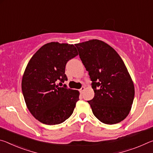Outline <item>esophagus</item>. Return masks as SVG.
<instances>
[{
  "label": "esophagus",
  "mask_w": 153,
  "mask_h": 153,
  "mask_svg": "<svg viewBox=\"0 0 153 153\" xmlns=\"http://www.w3.org/2000/svg\"><path fill=\"white\" fill-rule=\"evenodd\" d=\"M84 90H85V87H84V86H82V87L81 88V89H80V90H79V91H80V92H81V93H82H82H83V92H84Z\"/></svg>",
  "instance_id": "1"
}]
</instances>
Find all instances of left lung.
I'll return each mask as SVG.
<instances>
[{"label": "left lung", "mask_w": 153, "mask_h": 153, "mask_svg": "<svg viewBox=\"0 0 153 153\" xmlns=\"http://www.w3.org/2000/svg\"><path fill=\"white\" fill-rule=\"evenodd\" d=\"M75 45L92 81L94 97L88 102L93 114L105 124L121 122L131 110L135 93L122 59L111 46L99 40Z\"/></svg>", "instance_id": "left-lung-1"}]
</instances>
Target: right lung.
<instances>
[{"label":"right lung","instance_id":"obj_1","mask_svg":"<svg viewBox=\"0 0 153 153\" xmlns=\"http://www.w3.org/2000/svg\"><path fill=\"white\" fill-rule=\"evenodd\" d=\"M77 55L74 45L52 42L42 46L27 63L22 82L23 95L28 110L41 123L56 125L73 113L79 92L56 83L67 81L66 64Z\"/></svg>","mask_w":153,"mask_h":153}]
</instances>
